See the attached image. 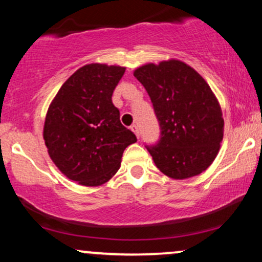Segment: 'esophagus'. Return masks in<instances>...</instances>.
<instances>
[{"label":"esophagus","mask_w":262,"mask_h":262,"mask_svg":"<svg viewBox=\"0 0 262 262\" xmlns=\"http://www.w3.org/2000/svg\"><path fill=\"white\" fill-rule=\"evenodd\" d=\"M130 129H132V130H133V132H134V134H135V135H137V137H138V138H139V137H140V132H139V127H138V125H137V124H133V125H132V127H130Z\"/></svg>","instance_id":"1"}]
</instances>
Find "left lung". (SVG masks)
<instances>
[{
	"instance_id": "left-lung-1",
	"label": "left lung",
	"mask_w": 262,
	"mask_h": 262,
	"mask_svg": "<svg viewBox=\"0 0 262 262\" xmlns=\"http://www.w3.org/2000/svg\"><path fill=\"white\" fill-rule=\"evenodd\" d=\"M134 76L148 92L160 125V139L146 145L158 169L175 180L200 175L217 156L224 132L208 83L180 60L143 65Z\"/></svg>"
}]
</instances>
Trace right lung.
Listing matches in <instances>:
<instances>
[{"instance_id": "right-lung-1", "label": "right lung", "mask_w": 262, "mask_h": 262, "mask_svg": "<svg viewBox=\"0 0 262 262\" xmlns=\"http://www.w3.org/2000/svg\"><path fill=\"white\" fill-rule=\"evenodd\" d=\"M125 68L89 64L60 87L43 137L54 164L68 179L100 186L117 172L125 148L137 137L119 121L112 95Z\"/></svg>"}]
</instances>
